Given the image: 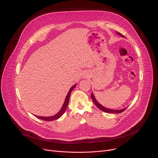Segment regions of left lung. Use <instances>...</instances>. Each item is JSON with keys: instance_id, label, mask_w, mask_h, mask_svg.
Here are the masks:
<instances>
[{"instance_id": "1", "label": "left lung", "mask_w": 158, "mask_h": 158, "mask_svg": "<svg viewBox=\"0 0 158 158\" xmlns=\"http://www.w3.org/2000/svg\"><path fill=\"white\" fill-rule=\"evenodd\" d=\"M118 34L119 35H121V36H122V37H124L121 34H120V33H119V32H118ZM91 99H92V100H93V103L95 104V106L98 108V109H100V110H102V111H103V112H108V113H118V114H119V113H121V112H124L126 109H127V108H124V109H121V110H112V109H107V108H106V107H103L102 105H100L97 101V100L95 99V98H94V95H93V93H91Z\"/></svg>"}]
</instances>
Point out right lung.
I'll return each mask as SVG.
<instances>
[{
	"label": "right lung",
	"instance_id": "right-lung-1",
	"mask_svg": "<svg viewBox=\"0 0 158 158\" xmlns=\"http://www.w3.org/2000/svg\"><path fill=\"white\" fill-rule=\"evenodd\" d=\"M76 85H73L69 90L67 95L65 98V100L64 102V105H63V107L61 109V110L58 112V113H57L56 115H52V116H51V117H42V116H37V115H35V116L40 119H42V120H44V121H54V120H56V119H58V118H60L61 115L64 114V113L65 112L67 108V106H68V104H69V98H70V94H71V92L72 91V90L74 89V88L76 87Z\"/></svg>",
	"mask_w": 158,
	"mask_h": 158
}]
</instances>
